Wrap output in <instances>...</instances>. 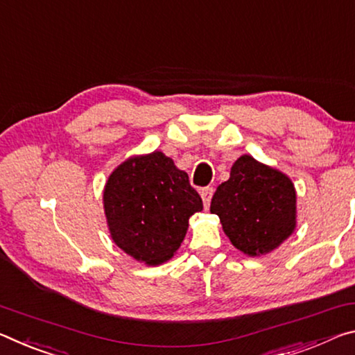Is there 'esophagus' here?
<instances>
[{
	"label": "esophagus",
	"instance_id": "34e87169",
	"mask_svg": "<svg viewBox=\"0 0 355 355\" xmlns=\"http://www.w3.org/2000/svg\"><path fill=\"white\" fill-rule=\"evenodd\" d=\"M212 195H214V189H212V187H205V189H201V198H202V202H205L206 209L209 207V205H211Z\"/></svg>",
	"mask_w": 355,
	"mask_h": 355
}]
</instances>
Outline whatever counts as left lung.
Returning a JSON list of instances; mask_svg holds the SVG:
<instances>
[{
  "label": "left lung",
  "mask_w": 355,
  "mask_h": 355,
  "mask_svg": "<svg viewBox=\"0 0 355 355\" xmlns=\"http://www.w3.org/2000/svg\"><path fill=\"white\" fill-rule=\"evenodd\" d=\"M211 212L237 250L250 257L269 253L295 228L294 185L283 173L242 155L214 193Z\"/></svg>",
  "instance_id": "obj_1"
}]
</instances>
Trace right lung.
I'll use <instances>...</instances> for the list:
<instances>
[{"instance_id": "1", "label": "right lung", "mask_w": 355, "mask_h": 355, "mask_svg": "<svg viewBox=\"0 0 355 355\" xmlns=\"http://www.w3.org/2000/svg\"><path fill=\"white\" fill-rule=\"evenodd\" d=\"M103 207L116 245L157 266L181 247L189 218L201 211L202 201L189 174L155 150L116 168L103 191Z\"/></svg>"}]
</instances>
